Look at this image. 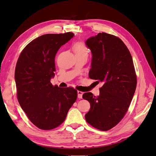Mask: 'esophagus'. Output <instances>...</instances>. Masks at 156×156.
<instances>
[{
	"mask_svg": "<svg viewBox=\"0 0 156 156\" xmlns=\"http://www.w3.org/2000/svg\"><path fill=\"white\" fill-rule=\"evenodd\" d=\"M77 95H78V98H83V92L78 91H77Z\"/></svg>",
	"mask_w": 156,
	"mask_h": 156,
	"instance_id": "34e87169",
	"label": "esophagus"
}]
</instances>
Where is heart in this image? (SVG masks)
<instances>
[{
  "label": "heart",
  "mask_w": 156,
  "mask_h": 156,
  "mask_svg": "<svg viewBox=\"0 0 156 156\" xmlns=\"http://www.w3.org/2000/svg\"><path fill=\"white\" fill-rule=\"evenodd\" d=\"M73 51L76 55H83L88 54V49L84 43L82 42H77L73 45Z\"/></svg>",
  "instance_id": "1"
}]
</instances>
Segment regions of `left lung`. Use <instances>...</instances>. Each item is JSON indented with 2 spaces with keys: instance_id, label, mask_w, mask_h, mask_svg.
<instances>
[{
  "instance_id": "obj_1",
  "label": "left lung",
  "mask_w": 156,
  "mask_h": 156,
  "mask_svg": "<svg viewBox=\"0 0 156 156\" xmlns=\"http://www.w3.org/2000/svg\"><path fill=\"white\" fill-rule=\"evenodd\" d=\"M85 43L92 54L89 77L103 84L98 96L83 94L90 104L85 119L106 131L121 121L133 98L137 84L133 61L125 43L114 35L100 33Z\"/></svg>"
}]
</instances>
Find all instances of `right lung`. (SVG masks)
I'll return each instance as SVG.
<instances>
[{"label": "right lung", "mask_w": 156, "mask_h": 156, "mask_svg": "<svg viewBox=\"0 0 156 156\" xmlns=\"http://www.w3.org/2000/svg\"><path fill=\"white\" fill-rule=\"evenodd\" d=\"M73 36L71 32L42 35L30 41L18 59L15 72L18 101L30 121L40 129L59 126L76 101V90L51 83L55 55Z\"/></svg>", "instance_id": "add662e5"}]
</instances>
